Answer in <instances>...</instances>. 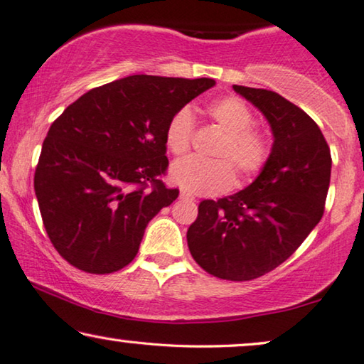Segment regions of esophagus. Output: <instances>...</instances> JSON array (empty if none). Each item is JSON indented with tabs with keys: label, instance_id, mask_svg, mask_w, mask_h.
<instances>
[{
	"label": "esophagus",
	"instance_id": "1",
	"mask_svg": "<svg viewBox=\"0 0 364 364\" xmlns=\"http://www.w3.org/2000/svg\"><path fill=\"white\" fill-rule=\"evenodd\" d=\"M180 198L181 199H186V201H193V194L191 193H188V191H181V194H180Z\"/></svg>",
	"mask_w": 364,
	"mask_h": 364
}]
</instances>
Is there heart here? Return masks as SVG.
Listing matches in <instances>:
<instances>
[{
	"mask_svg": "<svg viewBox=\"0 0 364 364\" xmlns=\"http://www.w3.org/2000/svg\"><path fill=\"white\" fill-rule=\"evenodd\" d=\"M213 124L224 132L213 150L216 160L184 158L171 166V180L193 194H214L228 191L235 181H250L262 173L270 158V143L262 132L254 129V115L237 97H223L206 107ZM194 138V120L188 109L178 110L168 122L165 130L166 148L175 156L191 150Z\"/></svg>",
	"mask_w": 364,
	"mask_h": 364,
	"instance_id": "heart-1",
	"label": "heart"
}]
</instances>
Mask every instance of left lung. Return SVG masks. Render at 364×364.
<instances>
[{
	"label": "left lung",
	"mask_w": 364,
	"mask_h": 364,
	"mask_svg": "<svg viewBox=\"0 0 364 364\" xmlns=\"http://www.w3.org/2000/svg\"><path fill=\"white\" fill-rule=\"evenodd\" d=\"M267 117L274 146L267 166L232 196L204 199L188 229V247L203 270L245 282L285 262L325 211L331 155L310 115L274 90L234 85Z\"/></svg>",
	"instance_id": "8db88e82"
}]
</instances>
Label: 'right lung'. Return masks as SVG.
<instances>
[{
    "mask_svg": "<svg viewBox=\"0 0 364 364\" xmlns=\"http://www.w3.org/2000/svg\"><path fill=\"white\" fill-rule=\"evenodd\" d=\"M216 82L130 75L95 87L53 122L34 173L43 224L73 267L112 274L180 194L161 178L168 122Z\"/></svg>",
    "mask_w": 364,
    "mask_h": 364,
    "instance_id": "right-lung-1",
    "label": "right lung"
}]
</instances>
